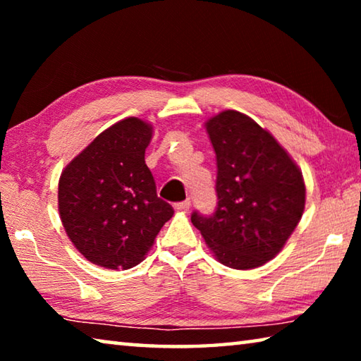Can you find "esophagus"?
<instances>
[{"label": "esophagus", "mask_w": 361, "mask_h": 361, "mask_svg": "<svg viewBox=\"0 0 361 361\" xmlns=\"http://www.w3.org/2000/svg\"><path fill=\"white\" fill-rule=\"evenodd\" d=\"M189 207H191V202H189V200H183V202L175 204V210L185 213L189 210Z\"/></svg>", "instance_id": "esophagus-1"}]
</instances>
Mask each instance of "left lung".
<instances>
[{
  "instance_id": "1",
  "label": "left lung",
  "mask_w": 361,
  "mask_h": 361,
  "mask_svg": "<svg viewBox=\"0 0 361 361\" xmlns=\"http://www.w3.org/2000/svg\"><path fill=\"white\" fill-rule=\"evenodd\" d=\"M216 154L218 205L191 221L221 264L255 269L271 261L302 216V173L271 133L234 109L205 122Z\"/></svg>"
}]
</instances>
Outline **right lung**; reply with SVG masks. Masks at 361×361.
Returning <instances> with one entry per match:
<instances>
[{
	"label": "right lung",
	"mask_w": 361,
	"mask_h": 361,
	"mask_svg": "<svg viewBox=\"0 0 361 361\" xmlns=\"http://www.w3.org/2000/svg\"><path fill=\"white\" fill-rule=\"evenodd\" d=\"M152 126L127 118L103 130L73 159L59 180V213L73 245L106 269H130L145 259L173 215L157 197L145 164Z\"/></svg>",
	"instance_id": "1"
}]
</instances>
